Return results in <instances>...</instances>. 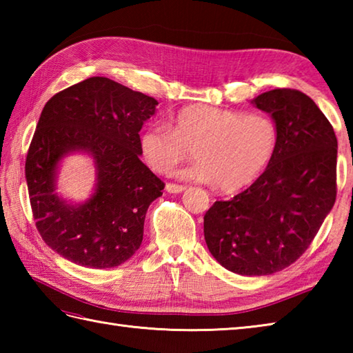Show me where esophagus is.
Wrapping results in <instances>:
<instances>
[{"label":"esophagus","mask_w":353,"mask_h":353,"mask_svg":"<svg viewBox=\"0 0 353 353\" xmlns=\"http://www.w3.org/2000/svg\"><path fill=\"white\" fill-rule=\"evenodd\" d=\"M165 190H167L171 194H177V192L185 191V186L183 185H176V183H167V186H165Z\"/></svg>","instance_id":"34e87169"}]
</instances>
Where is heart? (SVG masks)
<instances>
[{
    "mask_svg": "<svg viewBox=\"0 0 353 353\" xmlns=\"http://www.w3.org/2000/svg\"><path fill=\"white\" fill-rule=\"evenodd\" d=\"M148 125L139 137L141 152L154 171L165 174L194 157L183 176L235 192L258 179L272 161L279 132L273 118L209 104L179 110L171 121Z\"/></svg>",
    "mask_w": 353,
    "mask_h": 353,
    "instance_id": "obj_1",
    "label": "heart"
}]
</instances>
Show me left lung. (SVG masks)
I'll return each mask as SVG.
<instances>
[{
  "label": "left lung",
  "mask_w": 353,
  "mask_h": 353,
  "mask_svg": "<svg viewBox=\"0 0 353 353\" xmlns=\"http://www.w3.org/2000/svg\"><path fill=\"white\" fill-rule=\"evenodd\" d=\"M253 104L273 117L277 148L249 188L208 209L203 232L224 268L264 276L301 258L331 212L339 145L323 112L297 89H273Z\"/></svg>",
  "instance_id": "left-lung-1"
}]
</instances>
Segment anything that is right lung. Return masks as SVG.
I'll use <instances>...</instances> for the list:
<instances>
[{
    "mask_svg": "<svg viewBox=\"0 0 353 353\" xmlns=\"http://www.w3.org/2000/svg\"><path fill=\"white\" fill-rule=\"evenodd\" d=\"M156 106L153 97L106 77L86 79L45 104L26 179L36 229L65 259L112 268L139 249L147 209L165 188L139 159V130ZM76 149L92 154L97 168L94 196L79 207L54 192L58 161Z\"/></svg>",
    "mask_w": 353,
    "mask_h": 353,
    "instance_id": "right-lung-1",
    "label": "right lung"
}]
</instances>
